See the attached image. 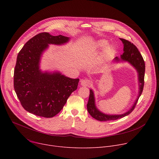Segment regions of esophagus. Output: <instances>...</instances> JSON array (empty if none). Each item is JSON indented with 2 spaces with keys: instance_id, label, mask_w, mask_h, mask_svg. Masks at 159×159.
<instances>
[{
  "instance_id": "esophagus-1",
  "label": "esophagus",
  "mask_w": 159,
  "mask_h": 159,
  "mask_svg": "<svg viewBox=\"0 0 159 159\" xmlns=\"http://www.w3.org/2000/svg\"><path fill=\"white\" fill-rule=\"evenodd\" d=\"M91 84H92L91 81L89 79H84V80H82L80 82V84L82 86H85V87H89L90 85H91Z\"/></svg>"
}]
</instances>
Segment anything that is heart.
<instances>
[{"label":"heart","instance_id":"obj_1","mask_svg":"<svg viewBox=\"0 0 159 159\" xmlns=\"http://www.w3.org/2000/svg\"><path fill=\"white\" fill-rule=\"evenodd\" d=\"M107 44V41L105 40V39H99L98 41H97L95 43V47L96 48H104L105 46ZM112 52V48L111 47H107L106 48H105L104 53L101 58V60H103L104 59H106L109 55Z\"/></svg>","mask_w":159,"mask_h":159}]
</instances>
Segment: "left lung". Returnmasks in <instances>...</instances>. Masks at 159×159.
Instances as JSON below:
<instances>
[{
    "instance_id": "obj_1",
    "label": "left lung",
    "mask_w": 159,
    "mask_h": 159,
    "mask_svg": "<svg viewBox=\"0 0 159 159\" xmlns=\"http://www.w3.org/2000/svg\"><path fill=\"white\" fill-rule=\"evenodd\" d=\"M120 39L123 43L124 53L122 55H121L120 58H118V57H115L114 60L116 62L123 61H128L134 68L136 70H137L138 72L139 83V96L137 99H136L134 103L133 104V106L127 112L123 113L122 115H106L102 112L101 111H100L96 107V106L95 104V98H94V92L93 90L90 89L89 98L87 104V111L93 118L100 121L116 120L129 115L134 109L138 102V100L143 92V86H144L145 70V61L143 60V58L141 53L139 51L138 48L134 44H133L130 41L126 40L125 39H123V38H120Z\"/></svg>"
}]
</instances>
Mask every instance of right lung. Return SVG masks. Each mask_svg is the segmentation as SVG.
I'll return each instance as SVG.
<instances>
[{"instance_id": "right-lung-1", "label": "right lung", "mask_w": 159, "mask_h": 159, "mask_svg": "<svg viewBox=\"0 0 159 159\" xmlns=\"http://www.w3.org/2000/svg\"><path fill=\"white\" fill-rule=\"evenodd\" d=\"M69 38L41 33L30 39L17 55L14 73L15 92L23 108L34 115L52 118L62 109L67 99L77 89L79 79L58 72H43L41 57L48 44H63Z\"/></svg>"}]
</instances>
